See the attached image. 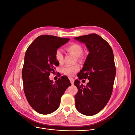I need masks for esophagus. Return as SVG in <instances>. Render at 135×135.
Instances as JSON below:
<instances>
[{"mask_svg": "<svg viewBox=\"0 0 135 135\" xmlns=\"http://www.w3.org/2000/svg\"><path fill=\"white\" fill-rule=\"evenodd\" d=\"M69 79L70 81V83L72 84V85H73L74 84V80L73 78H69Z\"/></svg>", "mask_w": 135, "mask_h": 135, "instance_id": "obj_1", "label": "esophagus"}]
</instances>
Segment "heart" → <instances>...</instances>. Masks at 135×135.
I'll list each match as a JSON object with an SVG mask.
<instances>
[{"mask_svg": "<svg viewBox=\"0 0 135 135\" xmlns=\"http://www.w3.org/2000/svg\"><path fill=\"white\" fill-rule=\"evenodd\" d=\"M66 50L69 53L73 54L75 56L77 60L78 61H81L83 59V56H81V54L83 51V47L76 43H72L70 44L68 46L66 47ZM55 59L56 61L59 63L62 64L63 62L64 57L63 53L60 49L56 50L55 51ZM80 67L78 65H74L66 66V67L63 68V73L68 75V76H73L75 73L79 69Z\"/></svg>", "mask_w": 135, "mask_h": 135, "instance_id": "heart-1", "label": "heart"}]
</instances>
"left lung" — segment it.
Here are the masks:
<instances>
[{"instance_id":"obj_1","label":"left lung","mask_w":135,"mask_h":135,"mask_svg":"<svg viewBox=\"0 0 135 135\" xmlns=\"http://www.w3.org/2000/svg\"><path fill=\"white\" fill-rule=\"evenodd\" d=\"M74 39L85 44L89 54L77 76L88 79L86 86L78 79L74 85L78 93L75 107L82 114L91 116L100 112L107 104L112 93L116 69L112 49L100 35L90 34Z\"/></svg>"}]
</instances>
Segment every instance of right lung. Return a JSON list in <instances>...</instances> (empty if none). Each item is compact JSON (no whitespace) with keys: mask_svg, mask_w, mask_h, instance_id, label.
<instances>
[{"mask_svg":"<svg viewBox=\"0 0 135 135\" xmlns=\"http://www.w3.org/2000/svg\"><path fill=\"white\" fill-rule=\"evenodd\" d=\"M70 40L53 35H42L28 47L22 70L23 90L31 107L41 114H49L58 109L61 98L71 85L66 76L53 82L49 75L59 63L55 51Z\"/></svg>","mask_w":135,"mask_h":135,"instance_id":"right-lung-1","label":"right lung"}]
</instances>
